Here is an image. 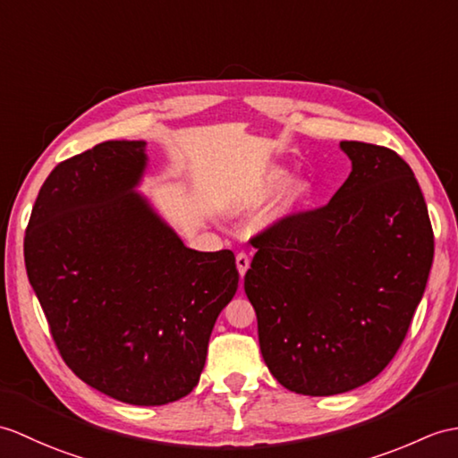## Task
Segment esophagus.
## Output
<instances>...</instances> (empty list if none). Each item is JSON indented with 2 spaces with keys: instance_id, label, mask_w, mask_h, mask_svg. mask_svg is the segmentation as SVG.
<instances>
[{
  "instance_id": "obj_1",
  "label": "esophagus",
  "mask_w": 458,
  "mask_h": 458,
  "mask_svg": "<svg viewBox=\"0 0 458 458\" xmlns=\"http://www.w3.org/2000/svg\"><path fill=\"white\" fill-rule=\"evenodd\" d=\"M236 265H238L240 277H243V275H246V271H248V267H250V255L246 251H240L236 255Z\"/></svg>"
}]
</instances>
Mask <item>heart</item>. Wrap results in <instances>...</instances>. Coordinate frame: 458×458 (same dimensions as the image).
Instances as JSON below:
<instances>
[{
    "label": "heart",
    "mask_w": 458,
    "mask_h": 458,
    "mask_svg": "<svg viewBox=\"0 0 458 458\" xmlns=\"http://www.w3.org/2000/svg\"><path fill=\"white\" fill-rule=\"evenodd\" d=\"M289 172L281 165H271L261 169L259 174H255L246 185H243L236 195L232 197L228 203L230 215L233 216H243L250 215V212L258 210L261 205L267 203V200L277 193L282 185H287L281 191L277 205L273 210L275 220H283L294 216L296 212H301L308 203L312 200L314 195V183L310 177H293L289 182Z\"/></svg>",
    "instance_id": "b5f03b06"
}]
</instances>
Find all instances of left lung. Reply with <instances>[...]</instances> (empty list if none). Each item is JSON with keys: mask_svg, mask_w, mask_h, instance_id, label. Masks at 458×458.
Segmentation results:
<instances>
[{"mask_svg": "<svg viewBox=\"0 0 458 458\" xmlns=\"http://www.w3.org/2000/svg\"><path fill=\"white\" fill-rule=\"evenodd\" d=\"M349 177L327 205L251 238L243 289L265 365L286 390L332 396L396 355L433 263L418 179L390 148L344 140Z\"/></svg>", "mask_w": 458, "mask_h": 458, "instance_id": "obj_1", "label": "left lung"}]
</instances>
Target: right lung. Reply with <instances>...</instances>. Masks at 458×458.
<instances>
[{"label":"right lung","instance_id":"add662e5","mask_svg":"<svg viewBox=\"0 0 458 458\" xmlns=\"http://www.w3.org/2000/svg\"><path fill=\"white\" fill-rule=\"evenodd\" d=\"M144 150L109 140L52 169L30 212L25 267L73 375L114 400L162 406L197 386L240 275L230 250H189L134 193Z\"/></svg>","mask_w":458,"mask_h":458}]
</instances>
